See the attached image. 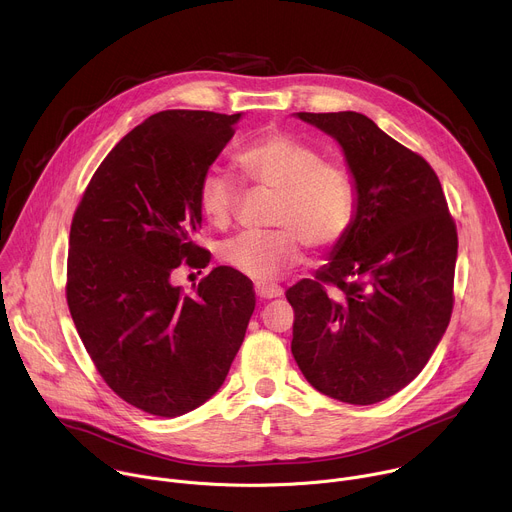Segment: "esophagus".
Wrapping results in <instances>:
<instances>
[{"label": "esophagus", "instance_id": "esophagus-1", "mask_svg": "<svg viewBox=\"0 0 512 512\" xmlns=\"http://www.w3.org/2000/svg\"><path fill=\"white\" fill-rule=\"evenodd\" d=\"M255 294H257L259 300H271V298L283 296V289L273 285V283H257L255 285Z\"/></svg>", "mask_w": 512, "mask_h": 512}]
</instances>
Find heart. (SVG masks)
I'll return each mask as SVG.
<instances>
[{"label": "heart", "mask_w": 512, "mask_h": 512, "mask_svg": "<svg viewBox=\"0 0 512 512\" xmlns=\"http://www.w3.org/2000/svg\"><path fill=\"white\" fill-rule=\"evenodd\" d=\"M237 166L255 186L275 192L271 233H241L221 245V259L239 273L269 281L294 267L308 245L314 251L334 247L350 229L356 190L350 172L324 160L314 145L285 131H265L247 141ZM241 198V186L221 168L204 172L198 204L206 221L227 227Z\"/></svg>", "instance_id": "heart-1"}]
</instances>
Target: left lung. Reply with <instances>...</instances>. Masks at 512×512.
Instances as JSON below:
<instances>
[{
	"label": "left lung",
	"mask_w": 512,
	"mask_h": 512,
	"mask_svg": "<svg viewBox=\"0 0 512 512\" xmlns=\"http://www.w3.org/2000/svg\"><path fill=\"white\" fill-rule=\"evenodd\" d=\"M334 137L354 180L352 225L314 279L285 291L308 383L373 405L407 387L454 308L458 233L431 166L354 111L296 113Z\"/></svg>",
	"instance_id": "1"
}]
</instances>
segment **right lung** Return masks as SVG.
I'll return each mask as SVG.
<instances>
[{
    "label": "right lung",
    "mask_w": 512,
    "mask_h": 512,
    "mask_svg": "<svg viewBox=\"0 0 512 512\" xmlns=\"http://www.w3.org/2000/svg\"><path fill=\"white\" fill-rule=\"evenodd\" d=\"M241 113L160 111L91 178L70 225L66 302L105 383L129 405L178 417L225 383L255 310L253 283L214 267L192 294L176 269L206 267L194 243L198 186Z\"/></svg>",
    "instance_id": "add662e5"
}]
</instances>
